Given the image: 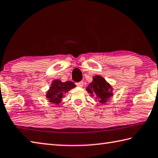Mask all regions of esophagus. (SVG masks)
Masks as SVG:
<instances>
[{
	"instance_id": "esophagus-1",
	"label": "esophagus",
	"mask_w": 158,
	"mask_h": 158,
	"mask_svg": "<svg viewBox=\"0 0 158 158\" xmlns=\"http://www.w3.org/2000/svg\"><path fill=\"white\" fill-rule=\"evenodd\" d=\"M76 85H77V87H82V86H83L84 85V83H83V82L82 81H81V82H76Z\"/></svg>"
}]
</instances>
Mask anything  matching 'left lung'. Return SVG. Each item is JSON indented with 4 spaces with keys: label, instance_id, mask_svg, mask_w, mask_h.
Listing matches in <instances>:
<instances>
[{
    "label": "left lung",
    "instance_id": "left-lung-1",
    "mask_svg": "<svg viewBox=\"0 0 158 158\" xmlns=\"http://www.w3.org/2000/svg\"><path fill=\"white\" fill-rule=\"evenodd\" d=\"M87 91L98 99L99 103L104 104L112 96V89L103 77L96 76L93 81L87 87Z\"/></svg>",
    "mask_w": 158,
    "mask_h": 158
}]
</instances>
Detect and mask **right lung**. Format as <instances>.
I'll list each match as a JSON object with an SVG mask.
<instances>
[{
  "label": "right lung",
  "mask_w": 158,
  "mask_h": 158,
  "mask_svg": "<svg viewBox=\"0 0 158 158\" xmlns=\"http://www.w3.org/2000/svg\"><path fill=\"white\" fill-rule=\"evenodd\" d=\"M76 87V85L71 81L62 82L60 81L55 80L52 82L50 89L47 92L46 97L50 103L59 104L64 94Z\"/></svg>",
  "instance_id": "obj_1"
}]
</instances>
